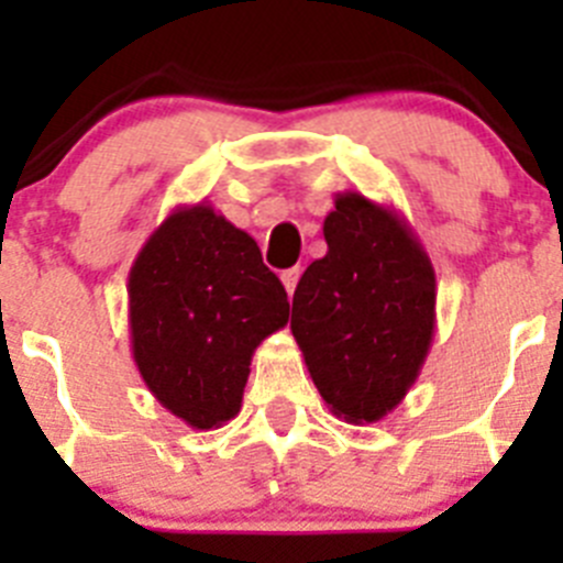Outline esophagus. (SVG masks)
<instances>
[{
    "label": "esophagus",
    "mask_w": 563,
    "mask_h": 563,
    "mask_svg": "<svg viewBox=\"0 0 563 563\" xmlns=\"http://www.w3.org/2000/svg\"><path fill=\"white\" fill-rule=\"evenodd\" d=\"M298 276H301V271H298V267H290V271H285V273H282V285H285L287 296H292V292H296Z\"/></svg>",
    "instance_id": "esophagus-1"
}]
</instances>
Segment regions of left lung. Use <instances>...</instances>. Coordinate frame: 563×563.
<instances>
[{
	"instance_id": "obj_1",
	"label": "left lung",
	"mask_w": 563,
	"mask_h": 563,
	"mask_svg": "<svg viewBox=\"0 0 563 563\" xmlns=\"http://www.w3.org/2000/svg\"><path fill=\"white\" fill-rule=\"evenodd\" d=\"M327 256L305 271L290 330L332 415L377 422L420 377L437 327V276L417 233L361 191L335 194Z\"/></svg>"
}]
</instances>
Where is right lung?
<instances>
[{
    "mask_svg": "<svg viewBox=\"0 0 563 563\" xmlns=\"http://www.w3.org/2000/svg\"><path fill=\"white\" fill-rule=\"evenodd\" d=\"M134 366L163 409L211 431L242 409L253 352L290 301L256 239L206 200L177 206L129 271Z\"/></svg>",
    "mask_w": 563,
    "mask_h": 563,
    "instance_id": "obj_1",
    "label": "right lung"
}]
</instances>
